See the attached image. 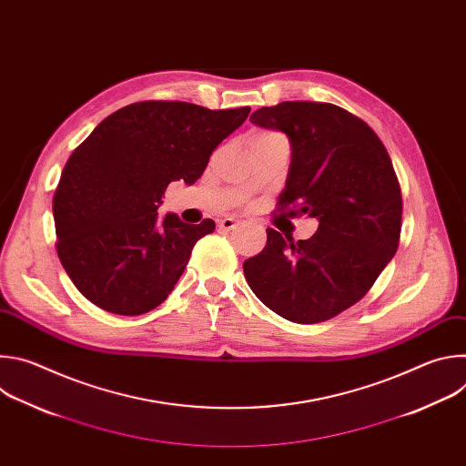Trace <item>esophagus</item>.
I'll return each mask as SVG.
<instances>
[{"instance_id":"obj_1","label":"esophagus","mask_w":466,"mask_h":466,"mask_svg":"<svg viewBox=\"0 0 466 466\" xmlns=\"http://www.w3.org/2000/svg\"><path fill=\"white\" fill-rule=\"evenodd\" d=\"M236 227H238V221H236V219H232V218H225V219H221V221H219V228H221V230L230 232V230H234Z\"/></svg>"}]
</instances>
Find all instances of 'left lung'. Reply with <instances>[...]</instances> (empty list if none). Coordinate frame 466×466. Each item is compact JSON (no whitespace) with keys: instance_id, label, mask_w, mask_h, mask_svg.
<instances>
[{"instance_id":"left-lung-1","label":"left lung","mask_w":466,"mask_h":466,"mask_svg":"<svg viewBox=\"0 0 466 466\" xmlns=\"http://www.w3.org/2000/svg\"><path fill=\"white\" fill-rule=\"evenodd\" d=\"M289 138L291 164L279 210L317 218L309 239L268 228L263 250L243 261L254 295L280 317L322 322L367 295L392 259L402 193L376 132L331 103L284 101L250 116Z\"/></svg>"}]
</instances>
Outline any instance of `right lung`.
Wrapping results in <instances>:
<instances>
[{"instance_id": "obj_1", "label": "right lung", "mask_w": 466, "mask_h": 466, "mask_svg": "<svg viewBox=\"0 0 466 466\" xmlns=\"http://www.w3.org/2000/svg\"><path fill=\"white\" fill-rule=\"evenodd\" d=\"M250 106L142 101L105 117L64 166L53 197L56 252L76 288L116 315H142L173 291L216 223L158 218L169 182L191 186Z\"/></svg>"}]
</instances>
